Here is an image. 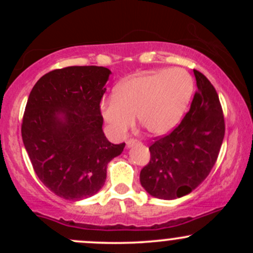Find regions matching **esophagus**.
I'll return each instance as SVG.
<instances>
[{
  "mask_svg": "<svg viewBox=\"0 0 253 253\" xmlns=\"http://www.w3.org/2000/svg\"><path fill=\"white\" fill-rule=\"evenodd\" d=\"M135 144H138V140H135V139H128V140L126 141V146L127 147L133 146V145H135Z\"/></svg>",
  "mask_w": 253,
  "mask_h": 253,
  "instance_id": "34e87169",
  "label": "esophagus"
}]
</instances>
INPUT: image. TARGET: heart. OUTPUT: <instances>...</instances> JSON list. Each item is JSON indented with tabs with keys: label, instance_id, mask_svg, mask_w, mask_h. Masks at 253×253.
<instances>
[{
	"label": "heart",
	"instance_id": "1",
	"mask_svg": "<svg viewBox=\"0 0 253 253\" xmlns=\"http://www.w3.org/2000/svg\"><path fill=\"white\" fill-rule=\"evenodd\" d=\"M193 91V77L184 69L147 72L119 84L114 97L101 103V114L115 136L126 133L134 115L151 134L163 135L181 121Z\"/></svg>",
	"mask_w": 253,
	"mask_h": 253
}]
</instances>
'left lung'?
<instances>
[{
    "mask_svg": "<svg viewBox=\"0 0 253 253\" xmlns=\"http://www.w3.org/2000/svg\"><path fill=\"white\" fill-rule=\"evenodd\" d=\"M197 91L189 112L170 134L149 147L150 163L140 183L151 196L175 200L191 193L210 175L225 135V120L215 88L194 70Z\"/></svg>",
    "mask_w": 253,
    "mask_h": 253,
    "instance_id": "obj_1",
    "label": "left lung"
}]
</instances>
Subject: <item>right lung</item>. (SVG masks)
I'll list each match as a JSON object with an SVG mask.
<instances>
[{"label": "right lung", "mask_w": 253, "mask_h": 253, "mask_svg": "<svg viewBox=\"0 0 253 253\" xmlns=\"http://www.w3.org/2000/svg\"><path fill=\"white\" fill-rule=\"evenodd\" d=\"M109 69L68 66L43 75L32 89L21 134L37 176L57 196L86 199L103 187L107 165L125 143L104 135L100 102Z\"/></svg>", "instance_id": "obj_1"}]
</instances>
